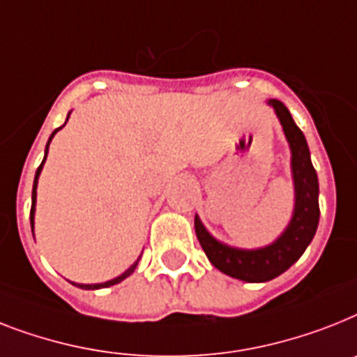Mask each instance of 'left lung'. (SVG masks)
I'll list each match as a JSON object with an SVG mask.
<instances>
[{"label":"left lung","instance_id":"left-lung-1","mask_svg":"<svg viewBox=\"0 0 357 357\" xmlns=\"http://www.w3.org/2000/svg\"><path fill=\"white\" fill-rule=\"evenodd\" d=\"M269 106H273L291 150L295 208L286 231L266 248L236 249L213 238L198 216L194 218L196 236L211 264L222 273L245 282H268L284 273L301 259L319 225V181L310 159L308 143L280 100L271 98Z\"/></svg>","mask_w":357,"mask_h":357}]
</instances>
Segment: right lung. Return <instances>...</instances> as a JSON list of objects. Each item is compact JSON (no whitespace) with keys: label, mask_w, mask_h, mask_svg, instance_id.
<instances>
[{"label":"right lung","mask_w":357,"mask_h":357,"mask_svg":"<svg viewBox=\"0 0 357 357\" xmlns=\"http://www.w3.org/2000/svg\"><path fill=\"white\" fill-rule=\"evenodd\" d=\"M68 119H69V115H68ZM66 123H68V121H66ZM66 123H63V124H66ZM60 128H62V126H60ZM60 128H56L53 133H51V137H49V141H47V146H45V158H47V152H49V143H51V139L54 137V133H56ZM45 158H43L42 165L38 167L36 176H34V185H33V205H31V227H34V205H36L38 176H40V172H42V167H43V163H45ZM139 259H141V257H139ZM139 259L135 260V262H133L132 266H130V268L126 269V271H124L123 275H119V277H115V279L108 280V282H102V284H77V286H80V288H82V289H98V288H108V286H113V284H119V282H121V280H124V279H126V277H130V275L133 273V269L137 268Z\"/></svg>","instance_id":"obj_1"}]
</instances>
